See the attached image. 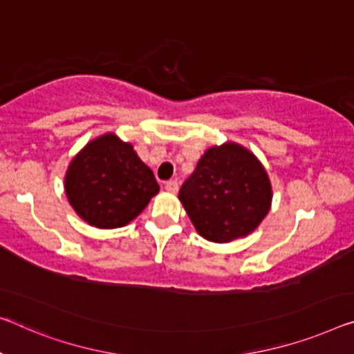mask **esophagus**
Wrapping results in <instances>:
<instances>
[{"label":"esophagus","instance_id":"obj_1","mask_svg":"<svg viewBox=\"0 0 354 354\" xmlns=\"http://www.w3.org/2000/svg\"><path fill=\"white\" fill-rule=\"evenodd\" d=\"M165 188L169 193H177L178 192V183H177V180H169V182L165 183Z\"/></svg>","mask_w":354,"mask_h":354}]
</instances>
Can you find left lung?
Here are the masks:
<instances>
[{"label":"left lung","instance_id":"left-lung-1","mask_svg":"<svg viewBox=\"0 0 354 354\" xmlns=\"http://www.w3.org/2000/svg\"><path fill=\"white\" fill-rule=\"evenodd\" d=\"M178 199L199 236L215 243L247 237L269 214L272 185L258 156L237 142L204 151Z\"/></svg>","mask_w":354,"mask_h":354}]
</instances>
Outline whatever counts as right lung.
Here are the masks:
<instances>
[{
    "label": "right lung",
    "mask_w": 354,
    "mask_h": 354,
    "mask_svg": "<svg viewBox=\"0 0 354 354\" xmlns=\"http://www.w3.org/2000/svg\"><path fill=\"white\" fill-rule=\"evenodd\" d=\"M64 192L71 207L85 223L115 230L127 226L147 207L160 185L131 142L106 133L90 140L71 160Z\"/></svg>",
    "instance_id": "add662e5"
}]
</instances>
